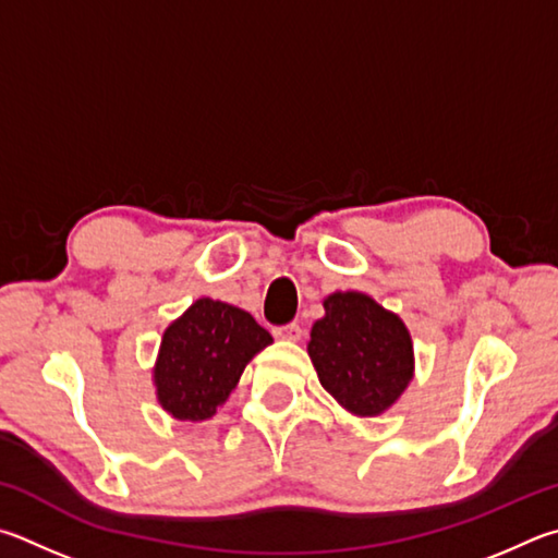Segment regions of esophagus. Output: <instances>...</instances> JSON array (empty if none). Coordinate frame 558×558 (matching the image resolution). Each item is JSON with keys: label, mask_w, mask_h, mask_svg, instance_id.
I'll use <instances>...</instances> for the list:
<instances>
[{"label": "esophagus", "mask_w": 558, "mask_h": 558, "mask_svg": "<svg viewBox=\"0 0 558 558\" xmlns=\"http://www.w3.org/2000/svg\"><path fill=\"white\" fill-rule=\"evenodd\" d=\"M271 333H274V338H279V340H299L301 338V326L299 324L274 326Z\"/></svg>", "instance_id": "1"}]
</instances>
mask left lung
Wrapping results in <instances>:
<instances>
[{
    "instance_id": "obj_1",
    "label": "left lung",
    "mask_w": 558,
    "mask_h": 558,
    "mask_svg": "<svg viewBox=\"0 0 558 558\" xmlns=\"http://www.w3.org/2000/svg\"><path fill=\"white\" fill-rule=\"evenodd\" d=\"M311 328L308 355L320 385L348 412L377 416L412 379V338L402 320L365 294L345 291L324 301Z\"/></svg>"
}]
</instances>
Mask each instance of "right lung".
Returning a JSON list of instances; mask_svg holds the SVG:
<instances>
[{"mask_svg": "<svg viewBox=\"0 0 558 558\" xmlns=\"http://www.w3.org/2000/svg\"><path fill=\"white\" fill-rule=\"evenodd\" d=\"M269 343L271 336L247 311L198 299L163 333L154 369L161 407L181 422L210 418L244 365Z\"/></svg>", "mask_w": 558, "mask_h": 558, "instance_id": "1", "label": "right lung"}]
</instances>
